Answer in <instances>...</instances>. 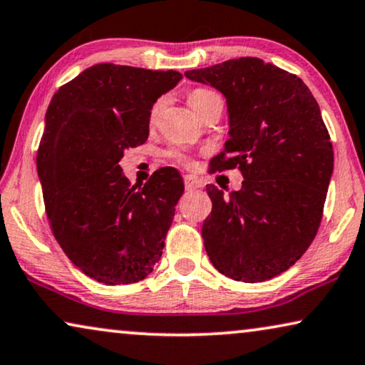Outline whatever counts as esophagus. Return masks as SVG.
<instances>
[{
	"instance_id": "obj_1",
	"label": "esophagus",
	"mask_w": 365,
	"mask_h": 365,
	"mask_svg": "<svg viewBox=\"0 0 365 365\" xmlns=\"http://www.w3.org/2000/svg\"><path fill=\"white\" fill-rule=\"evenodd\" d=\"M202 186L199 181V178L192 176V174H186L184 176V187H186V191H194V189H197Z\"/></svg>"
}]
</instances>
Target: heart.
<instances>
[{
  "label": "heart",
  "instance_id": "b5f03b06",
  "mask_svg": "<svg viewBox=\"0 0 365 365\" xmlns=\"http://www.w3.org/2000/svg\"><path fill=\"white\" fill-rule=\"evenodd\" d=\"M212 97H215V93L207 91V88H194V91H191V92H189V95H187V102L192 107L194 112L199 113L200 110H202L204 105L207 103ZM161 103H163L161 100H158V102L151 107V112H150V120L151 121L156 120L158 113H160V110H161ZM171 156L176 158L178 161H182V163L187 161V156L184 155V153H181V151L174 150V151H171Z\"/></svg>",
  "mask_w": 365,
  "mask_h": 365
}]
</instances>
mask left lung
<instances>
[{
  "instance_id": "obj_1",
  "label": "left lung",
  "mask_w": 365,
  "mask_h": 365,
  "mask_svg": "<svg viewBox=\"0 0 365 365\" xmlns=\"http://www.w3.org/2000/svg\"><path fill=\"white\" fill-rule=\"evenodd\" d=\"M184 76L225 95L230 138L210 170L239 168L244 176L229 195L205 186V252L225 277L265 282L299 260L323 219L334 151L319 105L299 77L257 57Z\"/></svg>"
}]
</instances>
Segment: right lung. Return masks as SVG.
<instances>
[{
	"mask_svg": "<svg viewBox=\"0 0 365 365\" xmlns=\"http://www.w3.org/2000/svg\"><path fill=\"white\" fill-rule=\"evenodd\" d=\"M181 78L97 64L64 83L47 108L36 158L47 219L68 260L98 283H136L160 260L181 174L160 168L136 189L118 163L148 140L153 103Z\"/></svg>",
	"mask_w": 365,
	"mask_h": 365,
	"instance_id": "right-lung-1",
	"label": "right lung"
}]
</instances>
